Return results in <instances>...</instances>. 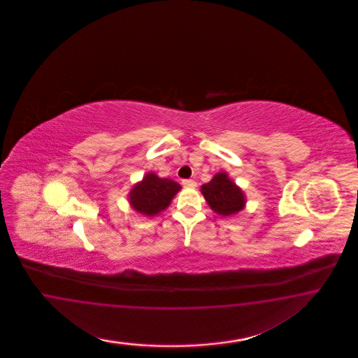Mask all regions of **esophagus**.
Returning a JSON list of instances; mask_svg holds the SVG:
<instances>
[{
    "label": "esophagus",
    "instance_id": "esophagus-1",
    "mask_svg": "<svg viewBox=\"0 0 358 358\" xmlns=\"http://www.w3.org/2000/svg\"><path fill=\"white\" fill-rule=\"evenodd\" d=\"M182 185H184V187H195L196 182L194 180H182Z\"/></svg>",
    "mask_w": 358,
    "mask_h": 358
}]
</instances>
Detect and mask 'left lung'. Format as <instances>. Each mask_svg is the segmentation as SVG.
Here are the masks:
<instances>
[{
    "label": "left lung",
    "mask_w": 358,
    "mask_h": 358,
    "mask_svg": "<svg viewBox=\"0 0 358 358\" xmlns=\"http://www.w3.org/2000/svg\"><path fill=\"white\" fill-rule=\"evenodd\" d=\"M207 203L219 215L228 217L240 211L244 203V194L226 173H217L214 178L201 187Z\"/></svg>",
    "instance_id": "obj_1"
}]
</instances>
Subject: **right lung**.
<instances>
[{
	"instance_id": "right-lung-1",
	"label": "right lung",
	"mask_w": 358,
	"mask_h": 358,
	"mask_svg": "<svg viewBox=\"0 0 358 358\" xmlns=\"http://www.w3.org/2000/svg\"><path fill=\"white\" fill-rule=\"evenodd\" d=\"M180 189V184L173 180L159 178L156 174L148 173L141 184L132 187L129 196L131 206L143 215L153 217L169 206Z\"/></svg>"
}]
</instances>
